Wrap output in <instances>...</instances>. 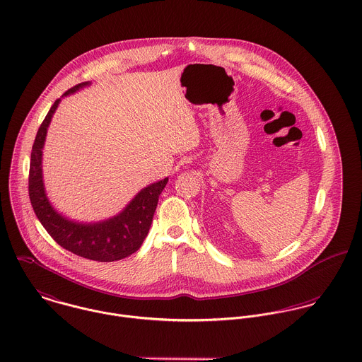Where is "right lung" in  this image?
Here are the masks:
<instances>
[{"label":"right lung","mask_w":362,"mask_h":362,"mask_svg":"<svg viewBox=\"0 0 362 362\" xmlns=\"http://www.w3.org/2000/svg\"><path fill=\"white\" fill-rule=\"evenodd\" d=\"M89 85L90 82H82L69 89L54 102L45 117L30 153L29 197L36 217L62 247L83 259L116 262L133 255L143 245L152 223L159 194L165 189L169 177L145 186L120 213L106 219L93 222L76 221L66 217L53 207L46 193L42 165L47 130L62 99Z\"/></svg>","instance_id":"obj_1"}]
</instances>
